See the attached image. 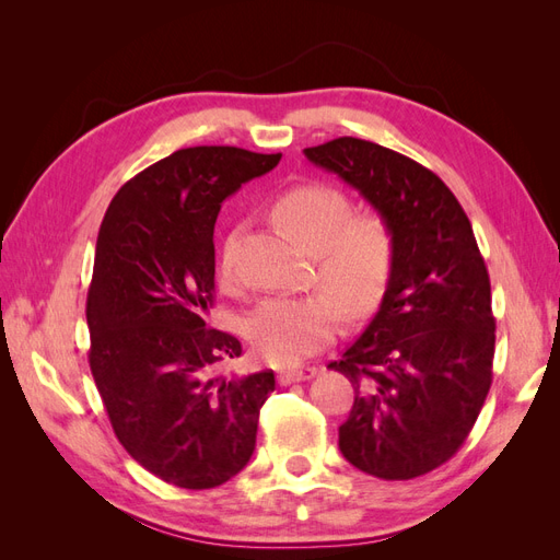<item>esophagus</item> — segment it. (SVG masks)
<instances>
[{
    "mask_svg": "<svg viewBox=\"0 0 560 560\" xmlns=\"http://www.w3.org/2000/svg\"><path fill=\"white\" fill-rule=\"evenodd\" d=\"M317 374L315 366H303V369H287V371H280L278 374V383L280 385H292V383H299V381H308Z\"/></svg>",
    "mask_w": 560,
    "mask_h": 560,
    "instance_id": "34e87169",
    "label": "esophagus"
}]
</instances>
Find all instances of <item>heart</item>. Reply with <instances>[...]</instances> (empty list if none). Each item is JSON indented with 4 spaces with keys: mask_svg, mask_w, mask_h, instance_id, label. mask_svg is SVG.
<instances>
[{
    "mask_svg": "<svg viewBox=\"0 0 560 560\" xmlns=\"http://www.w3.org/2000/svg\"><path fill=\"white\" fill-rule=\"evenodd\" d=\"M273 219L284 233L315 254L317 280L329 292L276 296L247 322L249 343L270 364L290 366L329 343L341 329L343 308L362 317L378 306L393 276V231L378 214L350 217L346 194L327 184L292 186L273 200ZM233 259V235L222 249V268Z\"/></svg>",
    "mask_w": 560,
    "mask_h": 560,
    "instance_id": "1",
    "label": "heart"
}]
</instances>
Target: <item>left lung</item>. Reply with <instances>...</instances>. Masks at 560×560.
<instances>
[{
  "label": "left lung",
  "mask_w": 560,
  "mask_h": 560,
  "mask_svg": "<svg viewBox=\"0 0 560 560\" xmlns=\"http://www.w3.org/2000/svg\"><path fill=\"white\" fill-rule=\"evenodd\" d=\"M303 154L358 189L395 241L378 313L329 364L354 387L338 448L371 477L416 479L465 444L493 383L483 257L460 202L425 165L358 138Z\"/></svg>",
  "instance_id": "left-lung-1"
}]
</instances>
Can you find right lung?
<instances>
[{
	"instance_id": "right-lung-1",
	"label": "right lung",
	"mask_w": 560,
	"mask_h": 560,
	"mask_svg": "<svg viewBox=\"0 0 560 560\" xmlns=\"http://www.w3.org/2000/svg\"><path fill=\"white\" fill-rule=\"evenodd\" d=\"M280 156L179 149L128 179L100 226L86 301L91 374L118 442L165 483L222 486L257 444L276 376L222 371L243 348L206 315L222 202Z\"/></svg>"
}]
</instances>
